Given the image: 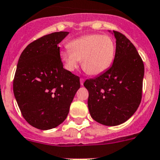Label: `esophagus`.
Segmentation results:
<instances>
[{
    "mask_svg": "<svg viewBox=\"0 0 160 160\" xmlns=\"http://www.w3.org/2000/svg\"><path fill=\"white\" fill-rule=\"evenodd\" d=\"M84 78H80V84H81V85H83V84H84Z\"/></svg>",
    "mask_w": 160,
    "mask_h": 160,
    "instance_id": "esophagus-1",
    "label": "esophagus"
}]
</instances>
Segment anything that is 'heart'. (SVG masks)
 <instances>
[{
	"mask_svg": "<svg viewBox=\"0 0 160 160\" xmlns=\"http://www.w3.org/2000/svg\"><path fill=\"white\" fill-rule=\"evenodd\" d=\"M68 47L69 49L60 53V57L69 72L76 69L81 61L84 72L98 76L109 69L115 58V43L109 36L86 35L71 41Z\"/></svg>",
	"mask_w": 160,
	"mask_h": 160,
	"instance_id": "b5f03b06",
	"label": "heart"
}]
</instances>
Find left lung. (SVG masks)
Here are the masks:
<instances>
[{
    "instance_id": "left-lung-1",
    "label": "left lung",
    "mask_w": 160,
    "mask_h": 160,
    "mask_svg": "<svg viewBox=\"0 0 160 160\" xmlns=\"http://www.w3.org/2000/svg\"><path fill=\"white\" fill-rule=\"evenodd\" d=\"M116 48L113 64L98 77L86 80L88 107L91 117L107 126L127 121L142 100L144 63L132 43L113 31Z\"/></svg>"
}]
</instances>
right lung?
<instances>
[{
  "mask_svg": "<svg viewBox=\"0 0 160 160\" xmlns=\"http://www.w3.org/2000/svg\"><path fill=\"white\" fill-rule=\"evenodd\" d=\"M68 32H53L25 48L18 59L13 89L21 113L29 124L48 130L67 118L80 77L63 68L58 45Z\"/></svg>",
  "mask_w": 160,
  "mask_h": 160,
  "instance_id": "add662e5",
  "label": "right lung"
}]
</instances>
